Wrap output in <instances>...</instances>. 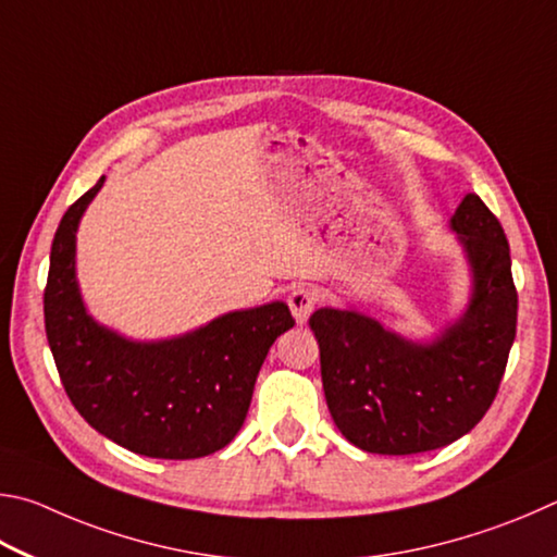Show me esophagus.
<instances>
[{
	"mask_svg": "<svg viewBox=\"0 0 557 557\" xmlns=\"http://www.w3.org/2000/svg\"><path fill=\"white\" fill-rule=\"evenodd\" d=\"M288 306H290V313H294V318H296V323L306 325L310 313H313V308H315V294L306 286H296L288 294Z\"/></svg>",
	"mask_w": 557,
	"mask_h": 557,
	"instance_id": "1",
	"label": "esophagus"
}]
</instances>
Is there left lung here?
<instances>
[{"label":"left lung","instance_id":"1","mask_svg":"<svg viewBox=\"0 0 557 557\" xmlns=\"http://www.w3.org/2000/svg\"><path fill=\"white\" fill-rule=\"evenodd\" d=\"M450 232L470 269V298L431 339H411L359 308H320L325 401L349 443L376 455H416L455 443L482 421L516 337L509 242L499 220L467 193Z\"/></svg>","mask_w":557,"mask_h":557}]
</instances>
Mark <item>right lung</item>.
I'll return each mask as SVG.
<instances>
[{"instance_id": "add662e5", "label": "right lung", "mask_w": 557, "mask_h": 557, "mask_svg": "<svg viewBox=\"0 0 557 557\" xmlns=\"http://www.w3.org/2000/svg\"><path fill=\"white\" fill-rule=\"evenodd\" d=\"M102 185L104 175L67 208L51 247L44 315L65 394L97 433L136 455L195 460L218 453L247 418L271 345L296 320L273 300L165 339H132L97 323L77 284L75 244Z\"/></svg>"}]
</instances>
